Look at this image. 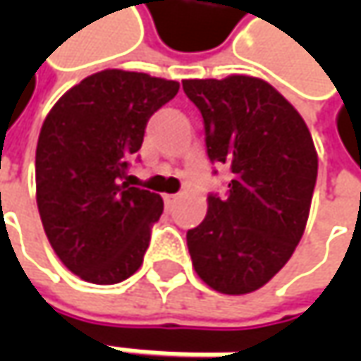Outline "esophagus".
<instances>
[{"label": "esophagus", "instance_id": "obj_1", "mask_svg": "<svg viewBox=\"0 0 361 361\" xmlns=\"http://www.w3.org/2000/svg\"><path fill=\"white\" fill-rule=\"evenodd\" d=\"M176 199H178L176 195H164V202H166V207H169V209H171L174 202H176Z\"/></svg>", "mask_w": 361, "mask_h": 361}]
</instances>
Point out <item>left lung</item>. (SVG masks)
Wrapping results in <instances>:
<instances>
[{
  "instance_id": "8db88e82",
  "label": "left lung",
  "mask_w": 361,
  "mask_h": 361,
  "mask_svg": "<svg viewBox=\"0 0 361 361\" xmlns=\"http://www.w3.org/2000/svg\"><path fill=\"white\" fill-rule=\"evenodd\" d=\"M201 110L211 162L233 173L227 197L209 195V211L187 233L192 267L227 295L251 293L293 255L307 225L317 152L301 114L265 80H185Z\"/></svg>"
}]
</instances>
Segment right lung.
<instances>
[{
	"label": "right lung",
	"instance_id": "obj_1",
	"mask_svg": "<svg viewBox=\"0 0 361 361\" xmlns=\"http://www.w3.org/2000/svg\"><path fill=\"white\" fill-rule=\"evenodd\" d=\"M176 92L174 80L102 70L66 92L44 120L37 211L56 255L88 283H120L142 265L162 199L124 178L148 118Z\"/></svg>",
	"mask_w": 361,
	"mask_h": 361
}]
</instances>
